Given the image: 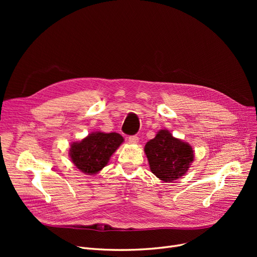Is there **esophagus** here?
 Returning <instances> with one entry per match:
<instances>
[{
    "label": "esophagus",
    "mask_w": 257,
    "mask_h": 257,
    "mask_svg": "<svg viewBox=\"0 0 257 257\" xmlns=\"http://www.w3.org/2000/svg\"><path fill=\"white\" fill-rule=\"evenodd\" d=\"M128 141L130 144H138L139 143V137L138 136H130L128 138Z\"/></svg>",
    "instance_id": "34e87169"
}]
</instances>
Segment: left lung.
Listing matches in <instances>:
<instances>
[{"label": "left lung", "instance_id": "1", "mask_svg": "<svg viewBox=\"0 0 257 257\" xmlns=\"http://www.w3.org/2000/svg\"><path fill=\"white\" fill-rule=\"evenodd\" d=\"M152 173L165 182H172L186 173L194 160L192 147L175 139L168 130H160L145 146Z\"/></svg>", "mask_w": 257, "mask_h": 257}]
</instances>
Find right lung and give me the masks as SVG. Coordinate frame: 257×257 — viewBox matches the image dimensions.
Here are the masks:
<instances>
[{"label": "right lung", "mask_w": 257, "mask_h": 257, "mask_svg": "<svg viewBox=\"0 0 257 257\" xmlns=\"http://www.w3.org/2000/svg\"><path fill=\"white\" fill-rule=\"evenodd\" d=\"M124 142L118 133L93 132L79 143L71 147L70 156L73 164L87 175H93L101 171Z\"/></svg>", "instance_id": "obj_1"}]
</instances>
